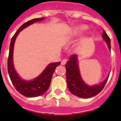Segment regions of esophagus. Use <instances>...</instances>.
I'll list each match as a JSON object with an SVG mask.
<instances>
[{"instance_id": "1", "label": "esophagus", "mask_w": 121, "mask_h": 121, "mask_svg": "<svg viewBox=\"0 0 121 121\" xmlns=\"http://www.w3.org/2000/svg\"><path fill=\"white\" fill-rule=\"evenodd\" d=\"M66 62H67V60H65V59H64V60H63L61 61V64L62 65H64L66 64Z\"/></svg>"}]
</instances>
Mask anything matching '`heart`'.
Segmentation results:
<instances>
[{"instance_id": "obj_1", "label": "heart", "mask_w": 121, "mask_h": 121, "mask_svg": "<svg viewBox=\"0 0 121 121\" xmlns=\"http://www.w3.org/2000/svg\"><path fill=\"white\" fill-rule=\"evenodd\" d=\"M86 29H87V26L85 25H81L79 26H77L75 28L74 35L75 36H78V35H80L81 33H83L84 31H85Z\"/></svg>"}]
</instances>
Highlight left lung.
Masks as SVG:
<instances>
[{"instance_id": "1", "label": "left lung", "mask_w": 121, "mask_h": 121, "mask_svg": "<svg viewBox=\"0 0 121 121\" xmlns=\"http://www.w3.org/2000/svg\"><path fill=\"white\" fill-rule=\"evenodd\" d=\"M102 38L107 43L108 48L111 51V40L104 30L102 34ZM65 67L68 89L72 94L80 98H90L97 95L104 88L109 77V75L99 85L90 86L86 84L80 75L77 55H73L70 57Z\"/></svg>"}]
</instances>
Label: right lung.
<instances>
[{"label":"right lung","instance_id":"1","mask_svg":"<svg viewBox=\"0 0 121 121\" xmlns=\"http://www.w3.org/2000/svg\"><path fill=\"white\" fill-rule=\"evenodd\" d=\"M44 19V17L36 18L34 19L26 22L19 28L17 32L12 38L9 48L8 61H7V70L10 77V80L17 91L22 95L27 97H38L44 94L51 83L53 74L55 68L60 65L61 62L52 63L48 65L43 72L39 75L33 80H25L22 79L16 72L13 63V51H14V43L18 35L22 30L32 24L41 21Z\"/></svg>","mask_w":121,"mask_h":121}]
</instances>
